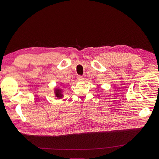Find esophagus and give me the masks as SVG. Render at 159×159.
I'll return each mask as SVG.
<instances>
[{
  "mask_svg": "<svg viewBox=\"0 0 159 159\" xmlns=\"http://www.w3.org/2000/svg\"><path fill=\"white\" fill-rule=\"evenodd\" d=\"M83 80H84V77L82 75H78V81H82Z\"/></svg>",
  "mask_w": 159,
  "mask_h": 159,
  "instance_id": "esophagus-1",
  "label": "esophagus"
}]
</instances>
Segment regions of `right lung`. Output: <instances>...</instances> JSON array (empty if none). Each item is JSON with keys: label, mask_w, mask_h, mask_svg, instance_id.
<instances>
[{"label": "right lung", "mask_w": 159, "mask_h": 159, "mask_svg": "<svg viewBox=\"0 0 159 159\" xmlns=\"http://www.w3.org/2000/svg\"><path fill=\"white\" fill-rule=\"evenodd\" d=\"M56 96L57 98H60V96H61L60 90H57V91L56 92Z\"/></svg>", "instance_id": "right-lung-1"}]
</instances>
